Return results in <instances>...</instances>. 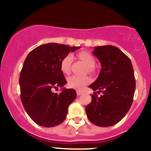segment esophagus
<instances>
[{
	"instance_id": "1",
	"label": "esophagus",
	"mask_w": 151,
	"mask_h": 151,
	"mask_svg": "<svg viewBox=\"0 0 151 151\" xmlns=\"http://www.w3.org/2000/svg\"><path fill=\"white\" fill-rule=\"evenodd\" d=\"M82 93H83L82 91H79V90H77V96H80V95L82 94Z\"/></svg>"
}]
</instances>
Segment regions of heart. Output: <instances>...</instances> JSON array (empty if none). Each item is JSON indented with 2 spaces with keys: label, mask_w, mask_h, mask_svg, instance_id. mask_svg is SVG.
Segmentation results:
<instances>
[{
  "label": "heart",
  "mask_w": 151,
  "mask_h": 151,
  "mask_svg": "<svg viewBox=\"0 0 151 151\" xmlns=\"http://www.w3.org/2000/svg\"><path fill=\"white\" fill-rule=\"evenodd\" d=\"M77 56L89 67V71H91V68L94 67L95 60L91 54L86 51H81L78 53ZM72 60H73V57L70 54L66 55L62 59L60 62V67H61V70L63 73L67 74L70 73ZM67 81H68V85L70 87L74 88L78 90H82L87 84L91 82V79L89 77H80V76L73 75L69 77Z\"/></svg>",
  "instance_id": "heart-1"
}]
</instances>
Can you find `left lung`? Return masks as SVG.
Here are the masks:
<instances>
[{
	"instance_id": "1",
	"label": "left lung",
	"mask_w": 151,
	"mask_h": 151,
	"mask_svg": "<svg viewBox=\"0 0 151 151\" xmlns=\"http://www.w3.org/2000/svg\"><path fill=\"white\" fill-rule=\"evenodd\" d=\"M92 53L99 60L101 69L89 87L103 94L91 95L86 113L94 125L109 127L119 122L131 108L136 89L134 72L130 59L116 47H95Z\"/></svg>"
}]
</instances>
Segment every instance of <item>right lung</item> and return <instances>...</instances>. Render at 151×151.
Segmentation results:
<instances>
[{
    "mask_svg": "<svg viewBox=\"0 0 151 151\" xmlns=\"http://www.w3.org/2000/svg\"><path fill=\"white\" fill-rule=\"evenodd\" d=\"M81 47L47 43L32 50L26 58L20 72V99L26 112L36 124L53 127L65 121L68 107L77 93L72 89H62L67 84L60 62L70 52Z\"/></svg>",
    "mask_w": 151,
    "mask_h": 151,
    "instance_id": "obj_1",
    "label": "right lung"
}]
</instances>
